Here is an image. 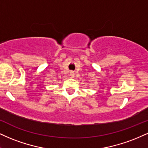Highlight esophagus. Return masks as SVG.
Listing matches in <instances>:
<instances>
[{
    "label": "esophagus",
    "mask_w": 148,
    "mask_h": 148,
    "mask_svg": "<svg viewBox=\"0 0 148 148\" xmlns=\"http://www.w3.org/2000/svg\"><path fill=\"white\" fill-rule=\"evenodd\" d=\"M69 76H70L72 78L74 77V72H70V73H69Z\"/></svg>",
    "instance_id": "1"
}]
</instances>
